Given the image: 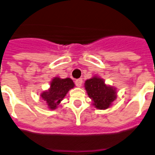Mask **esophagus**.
<instances>
[{
	"mask_svg": "<svg viewBox=\"0 0 155 155\" xmlns=\"http://www.w3.org/2000/svg\"><path fill=\"white\" fill-rule=\"evenodd\" d=\"M82 79L81 78H79V79H77L76 81H75V84H76L77 86L78 87H81V84H82Z\"/></svg>",
	"mask_w": 155,
	"mask_h": 155,
	"instance_id": "esophagus-1",
	"label": "esophagus"
}]
</instances>
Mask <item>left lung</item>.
<instances>
[{"mask_svg":"<svg viewBox=\"0 0 155 155\" xmlns=\"http://www.w3.org/2000/svg\"><path fill=\"white\" fill-rule=\"evenodd\" d=\"M84 87L97 109H107L117 97L115 88L106 85L103 79L96 77L87 80Z\"/></svg>","mask_w":155,"mask_h":155,"instance_id":"left-lung-1","label":"left lung"}]
</instances>
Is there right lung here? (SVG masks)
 Instances as JSON below:
<instances>
[{
	"instance_id": "1",
	"label": "right lung",
	"mask_w": 155,
	"mask_h": 155,
	"mask_svg": "<svg viewBox=\"0 0 155 155\" xmlns=\"http://www.w3.org/2000/svg\"><path fill=\"white\" fill-rule=\"evenodd\" d=\"M74 87V84L71 78L61 79L54 78L50 84V88L41 93V98L47 103L48 107L54 110L57 107L68 91Z\"/></svg>"
}]
</instances>
